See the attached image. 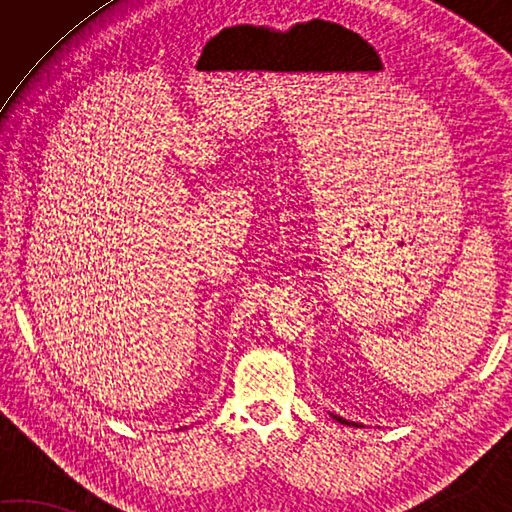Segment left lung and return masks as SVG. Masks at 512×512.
I'll list each match as a JSON object with an SVG mask.
<instances>
[{
  "mask_svg": "<svg viewBox=\"0 0 512 512\" xmlns=\"http://www.w3.org/2000/svg\"><path fill=\"white\" fill-rule=\"evenodd\" d=\"M336 420H339V422H343V424H352V422H347V420H343V418H339V416H334ZM354 427H358V424H354Z\"/></svg>",
  "mask_w": 512,
  "mask_h": 512,
  "instance_id": "8db88e82",
  "label": "left lung"
}]
</instances>
